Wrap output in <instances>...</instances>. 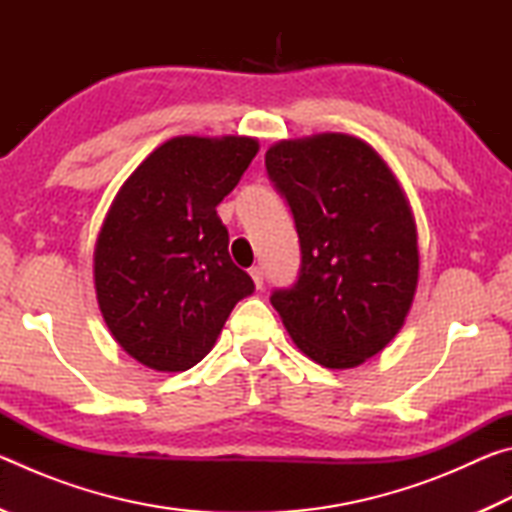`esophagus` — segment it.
<instances>
[{
    "label": "esophagus",
    "mask_w": 512,
    "mask_h": 512,
    "mask_svg": "<svg viewBox=\"0 0 512 512\" xmlns=\"http://www.w3.org/2000/svg\"><path fill=\"white\" fill-rule=\"evenodd\" d=\"M250 277H253V282H255L257 289L264 287V268H262V266H253V268H250Z\"/></svg>",
    "instance_id": "1"
}]
</instances>
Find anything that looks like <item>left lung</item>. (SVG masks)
I'll use <instances>...</instances> for the list:
<instances>
[{
	"label": "left lung",
	"instance_id": "left-lung-1",
	"mask_svg": "<svg viewBox=\"0 0 512 512\" xmlns=\"http://www.w3.org/2000/svg\"><path fill=\"white\" fill-rule=\"evenodd\" d=\"M289 203L300 271L271 305L293 343L325 368H354L395 339L418 287L409 201L381 155L359 137L323 133L266 151Z\"/></svg>",
	"mask_w": 512,
	"mask_h": 512
}]
</instances>
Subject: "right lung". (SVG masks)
<instances>
[{
    "label": "right lung",
    "mask_w": 512,
    "mask_h": 512,
    "mask_svg": "<svg viewBox=\"0 0 512 512\" xmlns=\"http://www.w3.org/2000/svg\"><path fill=\"white\" fill-rule=\"evenodd\" d=\"M257 151L253 137H173L112 201L94 248V287L110 334L144 366H196L255 291L230 259L216 205Z\"/></svg>",
    "instance_id": "obj_1"
}]
</instances>
